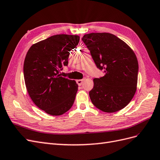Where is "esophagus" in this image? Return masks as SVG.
Segmentation results:
<instances>
[{"instance_id": "esophagus-1", "label": "esophagus", "mask_w": 160, "mask_h": 160, "mask_svg": "<svg viewBox=\"0 0 160 160\" xmlns=\"http://www.w3.org/2000/svg\"><path fill=\"white\" fill-rule=\"evenodd\" d=\"M85 80V79H80V80H76V82L77 84H78V86H81L82 84V83H83L84 81Z\"/></svg>"}]
</instances>
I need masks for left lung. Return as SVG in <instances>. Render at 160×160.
<instances>
[{"label":"left lung","instance_id":"8db88e82","mask_svg":"<svg viewBox=\"0 0 160 160\" xmlns=\"http://www.w3.org/2000/svg\"><path fill=\"white\" fill-rule=\"evenodd\" d=\"M82 41L96 66L105 72L102 78L93 80L94 87L89 92L92 104L108 113L123 109L137 89L138 62L134 52L122 40L108 32L87 34Z\"/></svg>","mask_w":160,"mask_h":160}]
</instances>
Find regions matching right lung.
I'll use <instances>...</instances> for the list:
<instances>
[{
  "instance_id": "add662e5",
  "label": "right lung",
  "mask_w": 160,
  "mask_h": 160,
  "mask_svg": "<svg viewBox=\"0 0 160 160\" xmlns=\"http://www.w3.org/2000/svg\"><path fill=\"white\" fill-rule=\"evenodd\" d=\"M79 40L78 35H54L32 44L26 55V88L35 105L48 114L60 116L74 104L78 84L59 72Z\"/></svg>"
}]
</instances>
